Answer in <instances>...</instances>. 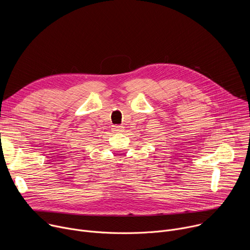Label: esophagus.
I'll return each mask as SVG.
<instances>
[{
	"mask_svg": "<svg viewBox=\"0 0 250 250\" xmlns=\"http://www.w3.org/2000/svg\"><path fill=\"white\" fill-rule=\"evenodd\" d=\"M123 130V126L122 125H114L113 126V131L115 132H120Z\"/></svg>",
	"mask_w": 250,
	"mask_h": 250,
	"instance_id": "34e87169",
	"label": "esophagus"
}]
</instances>
